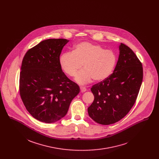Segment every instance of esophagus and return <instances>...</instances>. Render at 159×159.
Returning <instances> with one entry per match:
<instances>
[{
    "label": "esophagus",
    "instance_id": "1",
    "mask_svg": "<svg viewBox=\"0 0 159 159\" xmlns=\"http://www.w3.org/2000/svg\"><path fill=\"white\" fill-rule=\"evenodd\" d=\"M80 91L81 92H84L86 91V89L85 88H83V87H81L80 88Z\"/></svg>",
    "mask_w": 159,
    "mask_h": 159
}]
</instances>
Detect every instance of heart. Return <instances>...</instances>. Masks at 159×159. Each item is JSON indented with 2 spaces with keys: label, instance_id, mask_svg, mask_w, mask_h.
I'll use <instances>...</instances> for the list:
<instances>
[{
  "label": "heart",
  "instance_id": "heart-1",
  "mask_svg": "<svg viewBox=\"0 0 159 159\" xmlns=\"http://www.w3.org/2000/svg\"><path fill=\"white\" fill-rule=\"evenodd\" d=\"M116 63V57L112 51L89 42L76 45L71 53L63 54L59 59L62 70L70 77L75 76L83 66L84 70L75 78L81 84L89 83L92 79L96 82L105 80L112 73Z\"/></svg>",
  "mask_w": 159,
  "mask_h": 159
}]
</instances>
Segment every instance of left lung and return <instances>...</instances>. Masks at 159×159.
<instances>
[{
	"label": "left lung",
	"mask_w": 159,
	"mask_h": 159,
	"mask_svg": "<svg viewBox=\"0 0 159 159\" xmlns=\"http://www.w3.org/2000/svg\"><path fill=\"white\" fill-rule=\"evenodd\" d=\"M113 73L92 86L94 100L88 111L96 122L110 125L118 122L130 111L140 89L143 70L134 52L124 43Z\"/></svg>",
	"instance_id": "1"
}]
</instances>
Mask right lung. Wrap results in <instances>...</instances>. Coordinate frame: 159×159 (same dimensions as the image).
I'll return each mask as SVG.
<instances>
[{"instance_id":"1","label":"right lung","mask_w":159,"mask_h":159,"mask_svg":"<svg viewBox=\"0 0 159 159\" xmlns=\"http://www.w3.org/2000/svg\"><path fill=\"white\" fill-rule=\"evenodd\" d=\"M64 39H48L29 49L24 56L20 75V94L23 103L35 119L55 122L68 111L79 86L68 79L60 66Z\"/></svg>"}]
</instances>
